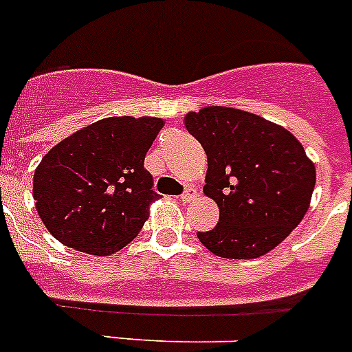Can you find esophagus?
<instances>
[{
    "instance_id": "34e87169",
    "label": "esophagus",
    "mask_w": 352,
    "mask_h": 352,
    "mask_svg": "<svg viewBox=\"0 0 352 352\" xmlns=\"http://www.w3.org/2000/svg\"><path fill=\"white\" fill-rule=\"evenodd\" d=\"M196 196H197V192L194 190V188H187V190L183 192L182 196H179V201H182V203H190L192 199H196Z\"/></svg>"
}]
</instances>
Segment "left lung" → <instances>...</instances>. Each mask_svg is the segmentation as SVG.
I'll return each mask as SVG.
<instances>
[{"label": "left lung", "instance_id": "left-lung-1", "mask_svg": "<svg viewBox=\"0 0 352 352\" xmlns=\"http://www.w3.org/2000/svg\"><path fill=\"white\" fill-rule=\"evenodd\" d=\"M208 158L205 194L219 206L201 244L222 258H258L302 221L315 187V165L292 133L254 113L208 107L185 117Z\"/></svg>", "mask_w": 352, "mask_h": 352}]
</instances>
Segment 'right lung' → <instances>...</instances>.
I'll list each match as a JSON object with an SVG mask.
<instances>
[{"instance_id": "add662e5", "label": "right lung", "mask_w": 352, "mask_h": 352, "mask_svg": "<svg viewBox=\"0 0 352 352\" xmlns=\"http://www.w3.org/2000/svg\"><path fill=\"white\" fill-rule=\"evenodd\" d=\"M164 121L108 117L56 144L33 176L44 226L67 248L112 254L139 235L158 197L144 158Z\"/></svg>"}]
</instances>
